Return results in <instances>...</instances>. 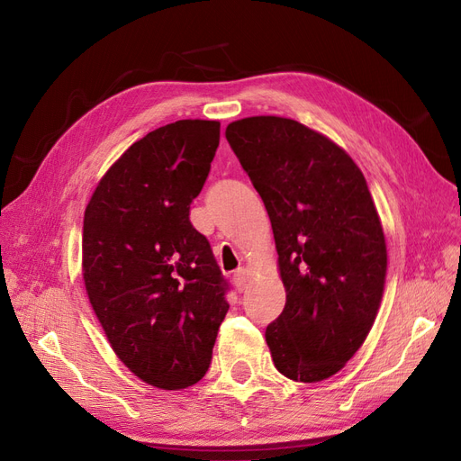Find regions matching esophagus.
Returning <instances> with one entry per match:
<instances>
[{"mask_svg":"<svg viewBox=\"0 0 461 461\" xmlns=\"http://www.w3.org/2000/svg\"><path fill=\"white\" fill-rule=\"evenodd\" d=\"M232 282H234L236 291H238V293H242V291L248 287V282H249V274H248V270H244V268L236 270V272H234V276H232Z\"/></svg>","mask_w":461,"mask_h":461,"instance_id":"esophagus-1","label":"esophagus"}]
</instances>
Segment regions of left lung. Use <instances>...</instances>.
I'll return each mask as SVG.
<instances>
[{
    "label": "left lung",
    "mask_w": 461,
    "mask_h": 461,
    "mask_svg": "<svg viewBox=\"0 0 461 461\" xmlns=\"http://www.w3.org/2000/svg\"><path fill=\"white\" fill-rule=\"evenodd\" d=\"M225 136L265 202L287 293L265 333L272 361L294 382L325 380L382 301L388 253L369 187L344 149L293 119L248 117Z\"/></svg>",
    "instance_id": "1"
}]
</instances>
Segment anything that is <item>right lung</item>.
Returning a JSON list of instances; mask_svg holds the SVG:
<instances>
[{"label": "right lung", "mask_w": 461, "mask_h": 461, "mask_svg": "<svg viewBox=\"0 0 461 461\" xmlns=\"http://www.w3.org/2000/svg\"><path fill=\"white\" fill-rule=\"evenodd\" d=\"M217 121L185 119L132 143L85 210L83 280L119 359L183 390L206 375L229 282L189 219L219 145Z\"/></svg>", "instance_id": "add662e5"}]
</instances>
